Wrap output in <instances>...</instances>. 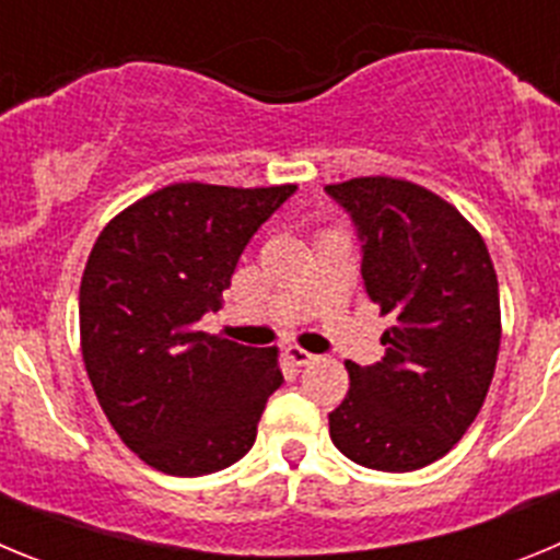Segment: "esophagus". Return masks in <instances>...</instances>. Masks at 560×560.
Masks as SVG:
<instances>
[{"label":"esophagus","mask_w":560,"mask_h":560,"mask_svg":"<svg viewBox=\"0 0 560 560\" xmlns=\"http://www.w3.org/2000/svg\"><path fill=\"white\" fill-rule=\"evenodd\" d=\"M285 359H289L291 364H296V368H305V364H311L316 355L308 353V350H303V348H296V345H289V348H285Z\"/></svg>","instance_id":"1"}]
</instances>
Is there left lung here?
<instances>
[{"label":"left lung","instance_id":"8db88e82","mask_svg":"<svg viewBox=\"0 0 560 560\" xmlns=\"http://www.w3.org/2000/svg\"><path fill=\"white\" fill-rule=\"evenodd\" d=\"M325 192L350 212L364 291L393 319L384 359L345 364L330 440L364 468L415 471L452 452L482 409L502 339L497 271L482 235L427 187L361 176Z\"/></svg>","mask_w":560,"mask_h":560}]
</instances>
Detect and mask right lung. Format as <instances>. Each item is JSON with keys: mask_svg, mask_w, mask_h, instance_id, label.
<instances>
[{"mask_svg": "<svg viewBox=\"0 0 560 560\" xmlns=\"http://www.w3.org/2000/svg\"><path fill=\"white\" fill-rule=\"evenodd\" d=\"M296 185L179 182L112 219L81 280V350L114 432L151 468L201 477L237 463L283 384L277 348L199 330L260 224Z\"/></svg>", "mask_w": 560, "mask_h": 560, "instance_id": "add662e5", "label": "right lung"}]
</instances>
